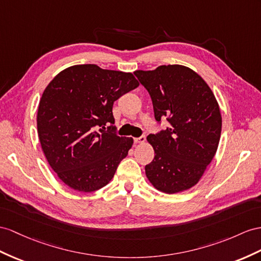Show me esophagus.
Instances as JSON below:
<instances>
[{
	"mask_svg": "<svg viewBox=\"0 0 261 261\" xmlns=\"http://www.w3.org/2000/svg\"><path fill=\"white\" fill-rule=\"evenodd\" d=\"M135 142L136 143H143V142H145V136H142V137H140V138H136L135 139Z\"/></svg>",
	"mask_w": 261,
	"mask_h": 261,
	"instance_id": "obj_1",
	"label": "esophagus"
}]
</instances>
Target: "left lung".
Listing matches in <instances>:
<instances>
[{
  "mask_svg": "<svg viewBox=\"0 0 261 261\" xmlns=\"http://www.w3.org/2000/svg\"><path fill=\"white\" fill-rule=\"evenodd\" d=\"M135 75L150 93L156 121L169 122L165 130L146 138L154 159L145 166V175L166 194L190 190L218 148L222 115L217 100L205 80L183 65H162Z\"/></svg>",
  "mask_w": 261,
  "mask_h": 261,
  "instance_id": "obj_1",
  "label": "left lung"
}]
</instances>
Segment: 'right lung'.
<instances>
[{
	"label": "right lung",
	"mask_w": 261,
	"mask_h": 261,
	"mask_svg": "<svg viewBox=\"0 0 261 261\" xmlns=\"http://www.w3.org/2000/svg\"><path fill=\"white\" fill-rule=\"evenodd\" d=\"M138 86L132 72L86 64L62 70L45 88L37 111L39 142L50 168L70 189L103 188L128 155L133 139L105 130L115 123L113 102Z\"/></svg>",
	"instance_id": "obj_1"
}]
</instances>
